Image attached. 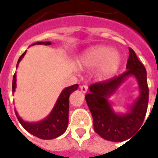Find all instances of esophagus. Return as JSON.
Returning <instances> with one entry per match:
<instances>
[{"label": "esophagus", "instance_id": "1", "mask_svg": "<svg viewBox=\"0 0 158 158\" xmlns=\"http://www.w3.org/2000/svg\"><path fill=\"white\" fill-rule=\"evenodd\" d=\"M80 90H81V92L84 93V94H86L87 92V90H88V86H86V85H83V86H80Z\"/></svg>", "mask_w": 158, "mask_h": 158}]
</instances>
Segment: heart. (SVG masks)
Instances as JSON below:
<instances>
[{
	"mask_svg": "<svg viewBox=\"0 0 158 158\" xmlns=\"http://www.w3.org/2000/svg\"><path fill=\"white\" fill-rule=\"evenodd\" d=\"M79 63L85 69L95 67L96 76L99 79H107L118 71L122 63V56L118 50L110 47L95 46L80 56Z\"/></svg>",
	"mask_w": 158,
	"mask_h": 158,
	"instance_id": "1",
	"label": "heart"
}]
</instances>
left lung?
<instances>
[{
    "label": "left lung",
    "instance_id": "left-lung-1",
    "mask_svg": "<svg viewBox=\"0 0 158 158\" xmlns=\"http://www.w3.org/2000/svg\"><path fill=\"white\" fill-rule=\"evenodd\" d=\"M127 72L109 81L96 83L88 87L86 101L94 120V129L104 140L126 141L136 134L142 126L148 103L147 72L135 52L129 48ZM129 77H134L139 87V94L127 106L126 113L114 110L108 100ZM132 139V138H131Z\"/></svg>",
    "mask_w": 158,
    "mask_h": 158
}]
</instances>
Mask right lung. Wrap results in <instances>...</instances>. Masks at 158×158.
<instances>
[{
  "instance_id": "add662e5",
  "label": "right lung",
  "mask_w": 158,
  "mask_h": 158,
  "mask_svg": "<svg viewBox=\"0 0 158 158\" xmlns=\"http://www.w3.org/2000/svg\"><path fill=\"white\" fill-rule=\"evenodd\" d=\"M50 41H38L32 45H51ZM26 51L19 57L17 62V68L20 61L23 59ZM16 73L13 76V82H12V91L13 93L16 91L17 87V78ZM79 85L65 87L59 94L58 98L56 100L55 105L53 107L50 113L48 114L43 119L37 121V122H29L24 120L17 113L15 110L17 118L19 123L22 125L24 129L29 132L30 134L38 137L42 140H52L57 138L60 135L64 134L68 127L69 122V97L72 92L77 90Z\"/></svg>"
}]
</instances>
